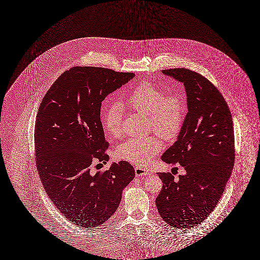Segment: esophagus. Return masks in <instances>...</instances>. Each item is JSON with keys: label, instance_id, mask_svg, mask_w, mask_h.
I'll return each instance as SVG.
<instances>
[{"label": "esophagus", "instance_id": "esophagus-1", "mask_svg": "<svg viewBox=\"0 0 260 260\" xmlns=\"http://www.w3.org/2000/svg\"><path fill=\"white\" fill-rule=\"evenodd\" d=\"M136 177H142V176H150L152 173L150 171L146 170L140 167H136L135 169Z\"/></svg>", "mask_w": 260, "mask_h": 260}]
</instances>
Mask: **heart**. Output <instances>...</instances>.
<instances>
[{"mask_svg":"<svg viewBox=\"0 0 260 260\" xmlns=\"http://www.w3.org/2000/svg\"><path fill=\"white\" fill-rule=\"evenodd\" d=\"M123 107L147 115L149 127L165 140H171L179 134L185 116V103L179 94H167L149 82L138 85L122 102ZM123 113L119 107L107 108L103 114V125L111 137L122 135ZM162 142L157 135L129 138L118 145L119 159L137 165H148L160 152Z\"/></svg>","mask_w":260,"mask_h":260,"instance_id":"1","label":"heart"}]
</instances>
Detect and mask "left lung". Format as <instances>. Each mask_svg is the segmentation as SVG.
<instances>
[{
    "instance_id": "1",
    "label": "left lung",
    "mask_w": 260,
    "mask_h": 260,
    "mask_svg": "<svg viewBox=\"0 0 260 260\" xmlns=\"http://www.w3.org/2000/svg\"><path fill=\"white\" fill-rule=\"evenodd\" d=\"M162 73L183 83L188 112L161 159L179 162L186 174L175 180L171 173H158L163 185L155 202L167 224L186 229L206 220L223 195L234 165L233 118L223 95L201 74L186 68Z\"/></svg>"
}]
</instances>
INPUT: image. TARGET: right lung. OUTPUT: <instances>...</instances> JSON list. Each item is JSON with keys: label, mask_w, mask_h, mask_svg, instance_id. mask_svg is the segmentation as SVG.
<instances>
[{"label": "right lung", "mask_w": 260, "mask_h": 260, "mask_svg": "<svg viewBox=\"0 0 260 260\" xmlns=\"http://www.w3.org/2000/svg\"><path fill=\"white\" fill-rule=\"evenodd\" d=\"M134 77L102 67H73L54 81L38 109L35 147L39 177L59 212L82 228L108 221L135 178L126 161L91 172L95 164L109 159L100 118L102 102Z\"/></svg>", "instance_id": "1"}]
</instances>
